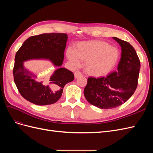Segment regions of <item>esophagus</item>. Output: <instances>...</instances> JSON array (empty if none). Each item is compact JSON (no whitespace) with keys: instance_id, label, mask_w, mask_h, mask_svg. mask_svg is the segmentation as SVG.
<instances>
[{"instance_id":"obj_1","label":"esophagus","mask_w":153,"mask_h":153,"mask_svg":"<svg viewBox=\"0 0 153 153\" xmlns=\"http://www.w3.org/2000/svg\"><path fill=\"white\" fill-rule=\"evenodd\" d=\"M74 75H75V78H77L78 77L82 76V73L80 71H76L75 73H74Z\"/></svg>"}]
</instances>
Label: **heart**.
I'll use <instances>...</instances> for the list:
<instances>
[{
	"instance_id": "b5f03b06",
	"label": "heart",
	"mask_w": 153,
	"mask_h": 153,
	"mask_svg": "<svg viewBox=\"0 0 153 153\" xmlns=\"http://www.w3.org/2000/svg\"><path fill=\"white\" fill-rule=\"evenodd\" d=\"M66 55L75 66H79L82 60L85 61L84 69L89 75L100 76L112 70L120 53L116 47L106 41L92 40L76 43L74 50L68 48Z\"/></svg>"
}]
</instances>
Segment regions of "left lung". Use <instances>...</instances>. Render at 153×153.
<instances>
[{
    "instance_id": "8db88e82",
    "label": "left lung",
    "mask_w": 153,
    "mask_h": 153,
    "mask_svg": "<svg viewBox=\"0 0 153 153\" xmlns=\"http://www.w3.org/2000/svg\"><path fill=\"white\" fill-rule=\"evenodd\" d=\"M121 47L118 71L106 77H89L84 89L88 102L101 109L116 108L133 94L137 85L140 62L135 50L127 41L113 38Z\"/></svg>"
}]
</instances>
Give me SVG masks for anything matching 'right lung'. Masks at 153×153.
<instances>
[{
    "instance_id": "right-lung-1",
    "label": "right lung",
    "mask_w": 153,
    "mask_h": 153,
    "mask_svg": "<svg viewBox=\"0 0 153 153\" xmlns=\"http://www.w3.org/2000/svg\"><path fill=\"white\" fill-rule=\"evenodd\" d=\"M68 34L64 33H45L33 36L26 39L17 51L13 68L14 81L23 98L37 105L55 103L61 98L64 87L74 80L73 73L61 68ZM50 59L59 69L49 80L42 84L36 81V77L25 70L23 62L30 59Z\"/></svg>"
}]
</instances>
